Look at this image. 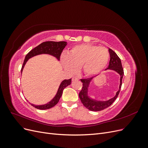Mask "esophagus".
<instances>
[{"label": "esophagus", "instance_id": "obj_1", "mask_svg": "<svg viewBox=\"0 0 148 148\" xmlns=\"http://www.w3.org/2000/svg\"><path fill=\"white\" fill-rule=\"evenodd\" d=\"M72 79L73 82V81H78V78L77 77H73L72 79Z\"/></svg>", "mask_w": 148, "mask_h": 148}]
</instances>
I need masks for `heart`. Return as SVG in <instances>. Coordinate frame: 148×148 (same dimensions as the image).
<instances>
[{
	"label": "heart",
	"mask_w": 148,
	"mask_h": 148,
	"mask_svg": "<svg viewBox=\"0 0 148 148\" xmlns=\"http://www.w3.org/2000/svg\"><path fill=\"white\" fill-rule=\"evenodd\" d=\"M109 59V52L104 47L91 44H79L71 49L69 54L63 53L60 61L64 69L75 72L78 67L82 68L87 75H95L105 68Z\"/></svg>",
	"instance_id": "obj_1"
}]
</instances>
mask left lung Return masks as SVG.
<instances>
[{
	"mask_svg": "<svg viewBox=\"0 0 148 148\" xmlns=\"http://www.w3.org/2000/svg\"><path fill=\"white\" fill-rule=\"evenodd\" d=\"M109 52L110 53V62L109 64L107 69L106 70H114L116 72L120 75V86L119 91L116 93V95L112 99L106 101H100L92 99L89 97L88 95V87L89 84L91 82L93 77L89 78L86 79H81V82L83 83V88L81 91L79 93V97L81 100L83 106L87 108L88 109L91 111H100L104 110L107 107H109L110 105L112 104V103L117 99L119 96V94L120 91L121 86L122 84V78L124 75L123 69L122 65V62H121L120 59L114 51L112 50L111 49H109Z\"/></svg>",
	"mask_w": 148,
	"mask_h": 148,
	"instance_id": "obj_1",
	"label": "left lung"
}]
</instances>
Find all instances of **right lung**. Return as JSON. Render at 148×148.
<instances>
[{
    "mask_svg": "<svg viewBox=\"0 0 148 148\" xmlns=\"http://www.w3.org/2000/svg\"><path fill=\"white\" fill-rule=\"evenodd\" d=\"M67 42L65 41H60V42H55V41H46L41 43L39 44V46L36 47L33 49H32L30 52L28 53V54L26 56L25 59L23 62V66L21 68V73L23 69L25 66V65L26 64V62L30 58L33 57L34 56H36L39 54H42V53H46V54L51 55L53 57H56L57 60H60V55L63 51L64 49L66 46ZM71 79H64V81H62L60 86L58 89L57 92L55 97L53 98L52 101H51L47 103V104L44 105H41V106H36L34 104H31V106H33L35 108L40 110H46L51 109L53 106H55L58 102L59 101L60 98L62 96V92H63L64 89L68 86L69 85L71 84Z\"/></svg>",
    "mask_w": 148,
    "mask_h": 148,
    "instance_id": "right-lung-1",
    "label": "right lung"
}]
</instances>
